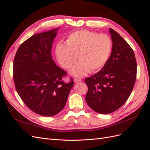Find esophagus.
I'll return each instance as SVG.
<instances>
[{
  "label": "esophagus",
  "mask_w": 150,
  "mask_h": 150,
  "mask_svg": "<svg viewBox=\"0 0 150 150\" xmlns=\"http://www.w3.org/2000/svg\"><path fill=\"white\" fill-rule=\"evenodd\" d=\"M81 80H82L80 79H78V78H75V79H74V82H80Z\"/></svg>",
  "instance_id": "obj_1"
}]
</instances>
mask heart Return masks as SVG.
<instances>
[{"label": "heart", "mask_w": 150, "mask_h": 150, "mask_svg": "<svg viewBox=\"0 0 150 150\" xmlns=\"http://www.w3.org/2000/svg\"><path fill=\"white\" fill-rule=\"evenodd\" d=\"M112 41L109 36L79 30L70 34L66 45L58 43L56 55L59 64L70 69L77 59L80 61L73 67L71 74L83 76L87 72L95 73L103 68L110 56Z\"/></svg>", "instance_id": "1"}]
</instances>
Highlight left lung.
<instances>
[{
    "instance_id": "left-lung-1",
    "label": "left lung",
    "mask_w": 150,
    "mask_h": 150,
    "mask_svg": "<svg viewBox=\"0 0 150 150\" xmlns=\"http://www.w3.org/2000/svg\"><path fill=\"white\" fill-rule=\"evenodd\" d=\"M112 50L105 66L85 79L88 92L85 100L96 112L107 114L119 109L129 98L136 79L134 51L123 38L110 28Z\"/></svg>"
}]
</instances>
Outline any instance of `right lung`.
Wrapping results in <instances>:
<instances>
[{
    "label": "right lung",
    "mask_w": 150,
    "mask_h": 150,
    "mask_svg": "<svg viewBox=\"0 0 150 150\" xmlns=\"http://www.w3.org/2000/svg\"><path fill=\"white\" fill-rule=\"evenodd\" d=\"M55 29L30 37L20 45L13 63L17 92L29 109L42 116H53L64 108L73 78L65 83L67 71L59 68L51 54Z\"/></svg>",
    "instance_id": "right-lung-1"
}]
</instances>
